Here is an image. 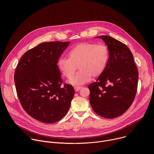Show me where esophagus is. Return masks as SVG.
Returning <instances> with one entry per match:
<instances>
[{"label": "esophagus", "mask_w": 154, "mask_h": 154, "mask_svg": "<svg viewBox=\"0 0 154 154\" xmlns=\"http://www.w3.org/2000/svg\"><path fill=\"white\" fill-rule=\"evenodd\" d=\"M81 88H82V86H75L74 87V89H75V91H79Z\"/></svg>", "instance_id": "1"}]
</instances>
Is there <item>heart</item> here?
<instances>
[{
	"label": "heart",
	"instance_id": "heart-1",
	"mask_svg": "<svg viewBox=\"0 0 154 154\" xmlns=\"http://www.w3.org/2000/svg\"><path fill=\"white\" fill-rule=\"evenodd\" d=\"M69 58L61 57L58 67L63 75L71 79L77 66L80 69L77 75L69 82L80 85L89 82L92 76L98 77L105 71L109 58L107 47L103 45L84 42L74 46L68 53Z\"/></svg>",
	"mask_w": 154,
	"mask_h": 154
}]
</instances>
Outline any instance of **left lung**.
Wrapping results in <instances>:
<instances>
[{
  "label": "left lung",
  "instance_id": "left-lung-1",
  "mask_svg": "<svg viewBox=\"0 0 154 154\" xmlns=\"http://www.w3.org/2000/svg\"><path fill=\"white\" fill-rule=\"evenodd\" d=\"M106 44L109 58L103 73L88 86L93 110L105 118L124 113L133 103L138 86V71L129 48L106 35L97 36Z\"/></svg>",
  "mask_w": 154,
  "mask_h": 154
}]
</instances>
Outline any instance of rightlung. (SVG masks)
<instances>
[{
    "label": "right lung",
    "mask_w": 154,
    "mask_h": 154,
    "mask_svg": "<svg viewBox=\"0 0 154 154\" xmlns=\"http://www.w3.org/2000/svg\"><path fill=\"white\" fill-rule=\"evenodd\" d=\"M70 42L39 44L20 59L14 72L17 94L24 110L45 123L61 119L68 112L75 91L63 80L58 61Z\"/></svg>",
    "instance_id": "obj_1"
}]
</instances>
